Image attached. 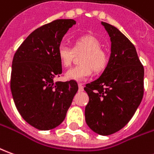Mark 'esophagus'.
<instances>
[{"instance_id":"34e87169","label":"esophagus","mask_w":154,"mask_h":154,"mask_svg":"<svg viewBox=\"0 0 154 154\" xmlns=\"http://www.w3.org/2000/svg\"><path fill=\"white\" fill-rule=\"evenodd\" d=\"M78 88H79V91L80 92L83 91V84L82 83H78Z\"/></svg>"}]
</instances>
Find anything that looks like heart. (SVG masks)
I'll use <instances>...</instances> for the list:
<instances>
[{
	"label": "heart",
	"instance_id": "1",
	"mask_svg": "<svg viewBox=\"0 0 154 154\" xmlns=\"http://www.w3.org/2000/svg\"><path fill=\"white\" fill-rule=\"evenodd\" d=\"M100 40L92 35H85L75 40L73 48L61 44L57 49V56L62 65L67 67L71 65L74 52H83L79 65L72 67L66 72L68 80L82 81L92 75V70L100 73L106 69L108 64V55L102 48Z\"/></svg>",
	"mask_w": 154,
	"mask_h": 154
}]
</instances>
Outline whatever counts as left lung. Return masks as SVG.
<instances>
[{
    "instance_id": "left-lung-1",
    "label": "left lung",
    "mask_w": 154,
    "mask_h": 154,
    "mask_svg": "<svg viewBox=\"0 0 154 154\" xmlns=\"http://www.w3.org/2000/svg\"><path fill=\"white\" fill-rule=\"evenodd\" d=\"M109 35L111 54L106 69L84 90L88 126L99 135L118 132L129 122L143 96L144 69L136 48L117 27L102 21Z\"/></svg>"
}]
</instances>
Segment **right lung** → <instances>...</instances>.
Here are the masks:
<instances>
[{
  "label": "right lung",
  "instance_id": "1",
  "mask_svg": "<svg viewBox=\"0 0 154 154\" xmlns=\"http://www.w3.org/2000/svg\"><path fill=\"white\" fill-rule=\"evenodd\" d=\"M76 21L56 20L36 29L14 55L11 90L26 122L39 130L59 126L78 90L77 82H54L62 72L57 49Z\"/></svg>",
  "mask_w": 154,
  "mask_h": 154
}]
</instances>
